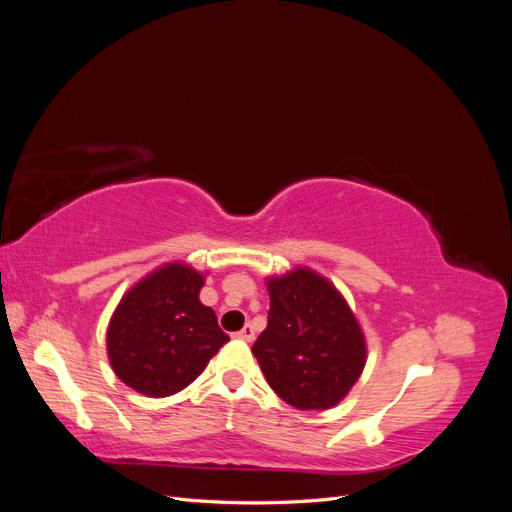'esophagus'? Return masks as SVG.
<instances>
[{
    "mask_svg": "<svg viewBox=\"0 0 512 512\" xmlns=\"http://www.w3.org/2000/svg\"><path fill=\"white\" fill-rule=\"evenodd\" d=\"M235 337L243 339V342H254V327H252V324H245L241 331L235 333Z\"/></svg>",
    "mask_w": 512,
    "mask_h": 512,
    "instance_id": "obj_1",
    "label": "esophagus"
}]
</instances>
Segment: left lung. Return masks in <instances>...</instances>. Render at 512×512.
Listing matches in <instances>:
<instances>
[{"label":"left lung","mask_w":512,"mask_h":512,"mask_svg":"<svg viewBox=\"0 0 512 512\" xmlns=\"http://www.w3.org/2000/svg\"><path fill=\"white\" fill-rule=\"evenodd\" d=\"M267 329L252 346L271 389L299 410L337 406L365 367V337L324 277L297 269L269 282Z\"/></svg>","instance_id":"obj_1"}]
</instances>
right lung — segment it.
I'll use <instances>...</instances> for the list:
<instances>
[{"mask_svg":"<svg viewBox=\"0 0 512 512\" xmlns=\"http://www.w3.org/2000/svg\"><path fill=\"white\" fill-rule=\"evenodd\" d=\"M203 275L166 265L121 299L108 324V359L121 382L149 397H168L194 382L228 335L198 301Z\"/></svg>","mask_w":512,"mask_h":512,"instance_id":"obj_1","label":"right lung"}]
</instances>
